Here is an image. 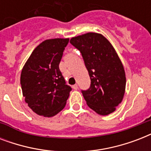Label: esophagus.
<instances>
[{"label": "esophagus", "mask_w": 151, "mask_h": 151, "mask_svg": "<svg viewBox=\"0 0 151 151\" xmlns=\"http://www.w3.org/2000/svg\"><path fill=\"white\" fill-rule=\"evenodd\" d=\"M72 88H73L74 90H77L78 88V85H77V84H75V85H73V86H72Z\"/></svg>", "instance_id": "34e87169"}]
</instances>
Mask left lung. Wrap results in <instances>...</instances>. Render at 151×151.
Wrapping results in <instances>:
<instances>
[{
	"label": "left lung",
	"instance_id": "obj_1",
	"mask_svg": "<svg viewBox=\"0 0 151 151\" xmlns=\"http://www.w3.org/2000/svg\"><path fill=\"white\" fill-rule=\"evenodd\" d=\"M70 42L81 53L91 79L89 88L81 90L88 106L101 115L114 112L126 85L124 67L114 48L96 33L75 37Z\"/></svg>",
	"mask_w": 151,
	"mask_h": 151
}]
</instances>
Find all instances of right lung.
<instances>
[{"mask_svg": "<svg viewBox=\"0 0 151 151\" xmlns=\"http://www.w3.org/2000/svg\"><path fill=\"white\" fill-rule=\"evenodd\" d=\"M69 39H49L37 47L22 68L20 84L29 107L37 114L52 117L66 106L72 88L59 70Z\"/></svg>", "mask_w": 151, "mask_h": 151, "instance_id": "right-lung-1", "label": "right lung"}]
</instances>
